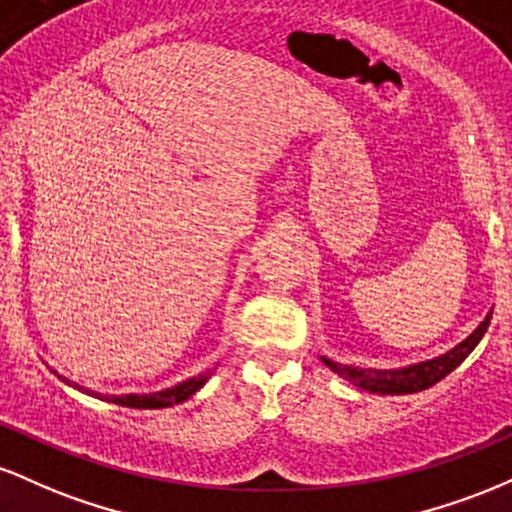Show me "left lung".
I'll return each instance as SVG.
<instances>
[{
  "label": "left lung",
  "instance_id": "left-lung-1",
  "mask_svg": "<svg viewBox=\"0 0 512 512\" xmlns=\"http://www.w3.org/2000/svg\"><path fill=\"white\" fill-rule=\"evenodd\" d=\"M491 322V310L484 320L479 322V327L469 334L467 339H462L455 349L445 351L443 356L428 358V361L411 363L407 368H356V366H342V363L330 361V358L322 356V363L327 368L334 370L339 378L349 380L351 385L361 387V390L375 392V395H409V392H421L428 390L431 385H436L438 380H443L445 375L452 373L460 363L474 351V346L481 342L484 332L489 330Z\"/></svg>",
  "mask_w": 512,
  "mask_h": 512
}]
</instances>
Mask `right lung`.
<instances>
[{
    "instance_id": "add662e5",
    "label": "right lung",
    "mask_w": 512,
    "mask_h": 512,
    "mask_svg": "<svg viewBox=\"0 0 512 512\" xmlns=\"http://www.w3.org/2000/svg\"><path fill=\"white\" fill-rule=\"evenodd\" d=\"M211 373H214V370H207V373H199V375H195V378L182 380V383H178L175 387H166V390H161V392H149V395H108V397H103L101 392L84 390V387L76 385V383H74V387L76 390L86 392V395L105 399V402L122 404V407L163 409V407H173V404H180V402H185V399H190L199 390V387H204V383L211 378ZM57 378L64 380V383H69V380L62 378V375H57Z\"/></svg>"
}]
</instances>
